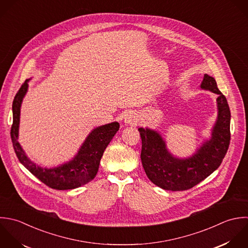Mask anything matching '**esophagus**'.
Returning <instances> with one entry per match:
<instances>
[{
  "instance_id": "esophagus-1",
  "label": "esophagus",
  "mask_w": 248,
  "mask_h": 248,
  "mask_svg": "<svg viewBox=\"0 0 248 248\" xmlns=\"http://www.w3.org/2000/svg\"><path fill=\"white\" fill-rule=\"evenodd\" d=\"M138 121H139V117H138V114L133 112V111H130V112H127L125 115H124V122L125 124H129V125H136L138 124Z\"/></svg>"
}]
</instances>
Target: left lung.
<instances>
[{"label":"left lung","mask_w":248,"mask_h":248,"mask_svg":"<svg viewBox=\"0 0 248 248\" xmlns=\"http://www.w3.org/2000/svg\"><path fill=\"white\" fill-rule=\"evenodd\" d=\"M200 88L217 94V118L211 137L186 158L171 154L161 134L149 127H139L142 139L141 161L146 175L165 190H186L204 181L221 164L230 144L231 113L226 97L214 77L205 74Z\"/></svg>","instance_id":"1"}]
</instances>
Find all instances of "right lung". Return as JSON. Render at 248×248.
I'll return each instance as SVG.
<instances>
[{"label": "right lung", "mask_w": 248, "mask_h": 248, "mask_svg": "<svg viewBox=\"0 0 248 248\" xmlns=\"http://www.w3.org/2000/svg\"><path fill=\"white\" fill-rule=\"evenodd\" d=\"M30 80L31 78L24 82L12 103L13 123L10 136L19 161L40 182L53 189H74L90 183L96 176L103 153L119 130L120 124L113 122L93 128L71 160L57 167H41L28 157L18 142L21 105L28 92V83Z\"/></svg>", "instance_id": "add662e5"}]
</instances>
